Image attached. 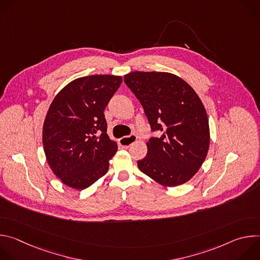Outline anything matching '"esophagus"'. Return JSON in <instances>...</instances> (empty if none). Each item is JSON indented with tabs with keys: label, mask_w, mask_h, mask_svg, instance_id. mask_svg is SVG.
<instances>
[{
	"label": "esophagus",
	"mask_w": 260,
	"mask_h": 260,
	"mask_svg": "<svg viewBox=\"0 0 260 260\" xmlns=\"http://www.w3.org/2000/svg\"><path fill=\"white\" fill-rule=\"evenodd\" d=\"M137 141V136L136 135H131V136H127V137H123L119 140V144L124 147V148H127L129 147L133 143H135Z\"/></svg>",
	"instance_id": "obj_1"
}]
</instances>
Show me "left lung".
Instances as JSON below:
<instances>
[{
    "mask_svg": "<svg viewBox=\"0 0 260 260\" xmlns=\"http://www.w3.org/2000/svg\"><path fill=\"white\" fill-rule=\"evenodd\" d=\"M124 83L141 103L151 132L147 155L138 160L142 173L165 186L192 178L210 145L205 107L192 89L176 75L164 72H132Z\"/></svg>",
    "mask_w": 260,
    "mask_h": 260,
    "instance_id": "8db88e82",
    "label": "left lung"
}]
</instances>
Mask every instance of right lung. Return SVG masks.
<instances>
[{
	"label": "right lung",
	"mask_w": 260,
	"mask_h": 260,
	"mask_svg": "<svg viewBox=\"0 0 260 260\" xmlns=\"http://www.w3.org/2000/svg\"><path fill=\"white\" fill-rule=\"evenodd\" d=\"M122 82L120 76L91 75L69 83L51 103L43 147L53 173L68 186L85 189L109 169L117 144L107 135L104 110Z\"/></svg>",
	"instance_id": "obj_1"
}]
</instances>
